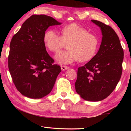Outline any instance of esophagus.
<instances>
[{
    "label": "esophagus",
    "instance_id": "esophagus-1",
    "mask_svg": "<svg viewBox=\"0 0 131 131\" xmlns=\"http://www.w3.org/2000/svg\"><path fill=\"white\" fill-rule=\"evenodd\" d=\"M61 69L62 70H65L66 69H69L70 68L69 67V66H61Z\"/></svg>",
    "mask_w": 131,
    "mask_h": 131
}]
</instances>
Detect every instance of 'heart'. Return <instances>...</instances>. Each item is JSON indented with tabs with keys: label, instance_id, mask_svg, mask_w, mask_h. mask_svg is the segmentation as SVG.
<instances>
[{
	"label": "heart",
	"instance_id": "b5f03b06",
	"mask_svg": "<svg viewBox=\"0 0 131 131\" xmlns=\"http://www.w3.org/2000/svg\"><path fill=\"white\" fill-rule=\"evenodd\" d=\"M61 35L57 31L48 29L44 35V41L48 50L57 52L66 43L68 50L59 52L57 61L60 63L68 64L80 60L85 62L95 56L99 46V40L96 35L77 24H70L61 29Z\"/></svg>",
	"mask_w": 131,
	"mask_h": 131
}]
</instances>
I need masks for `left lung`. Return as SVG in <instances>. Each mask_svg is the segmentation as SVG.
Here are the masks:
<instances>
[{
    "mask_svg": "<svg viewBox=\"0 0 131 131\" xmlns=\"http://www.w3.org/2000/svg\"><path fill=\"white\" fill-rule=\"evenodd\" d=\"M91 21L101 28L102 40L97 54L78 68L75 88L83 99L95 102L106 98L116 88L123 72L124 51L113 29Z\"/></svg>",
    "mask_w": 131,
    "mask_h": 131,
    "instance_id": "left-lung-1",
    "label": "left lung"
}]
</instances>
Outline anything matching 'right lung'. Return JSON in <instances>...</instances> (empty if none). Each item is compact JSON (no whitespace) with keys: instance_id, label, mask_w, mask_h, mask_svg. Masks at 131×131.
<instances>
[{"instance_id":"right-lung-1","label":"right lung","mask_w":131,"mask_h":131,"mask_svg":"<svg viewBox=\"0 0 131 131\" xmlns=\"http://www.w3.org/2000/svg\"><path fill=\"white\" fill-rule=\"evenodd\" d=\"M61 24L48 15H32L13 36L8 67L15 87L24 96L41 98L52 90L61 69L46 51L44 35L49 26Z\"/></svg>"}]
</instances>
